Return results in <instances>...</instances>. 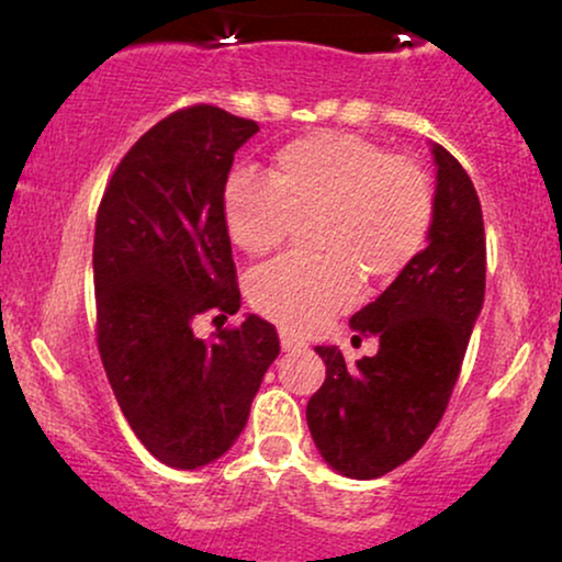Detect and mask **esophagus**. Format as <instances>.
<instances>
[{
    "instance_id": "34e87169",
    "label": "esophagus",
    "mask_w": 562,
    "mask_h": 562,
    "mask_svg": "<svg viewBox=\"0 0 562 562\" xmlns=\"http://www.w3.org/2000/svg\"><path fill=\"white\" fill-rule=\"evenodd\" d=\"M281 348H283V351H286V353H294V351H302V348H307V346H304L299 338H294V335H291V333L283 330V333H281Z\"/></svg>"
}]
</instances>
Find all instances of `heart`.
I'll list each match as a JSON object with an SVG mask.
<instances>
[{"instance_id":"obj_1","label":"heart","mask_w":562,"mask_h":562,"mask_svg":"<svg viewBox=\"0 0 562 562\" xmlns=\"http://www.w3.org/2000/svg\"><path fill=\"white\" fill-rule=\"evenodd\" d=\"M310 227L312 258L255 271L252 304L291 333H315L359 299L361 279L384 286L415 263L434 224V188L411 159L356 134L315 131L276 151L271 178L235 172L224 224L247 255H266Z\"/></svg>"}]
</instances>
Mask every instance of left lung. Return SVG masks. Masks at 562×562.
<instances>
[{
  "instance_id": "obj_1",
  "label": "left lung",
  "mask_w": 562,
  "mask_h": 562,
  "mask_svg": "<svg viewBox=\"0 0 562 562\" xmlns=\"http://www.w3.org/2000/svg\"><path fill=\"white\" fill-rule=\"evenodd\" d=\"M436 195L428 245L374 302L351 317L376 335V356L346 367L317 346L325 382L307 403L319 454L340 475L382 477L424 447L447 411L485 296L483 209L464 167L434 144Z\"/></svg>"
}]
</instances>
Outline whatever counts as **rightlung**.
Masks as SVG:
<instances>
[{"instance_id": "obj_1", "label": "right lung", "mask_w": 562, "mask_h": 562, "mask_svg": "<svg viewBox=\"0 0 562 562\" xmlns=\"http://www.w3.org/2000/svg\"><path fill=\"white\" fill-rule=\"evenodd\" d=\"M258 131L216 105H191L151 126L115 167L94 222L98 351L138 441L159 462L195 470L243 434L255 392L279 356L258 315L193 335V319L239 310L224 224L235 151Z\"/></svg>"}]
</instances>
